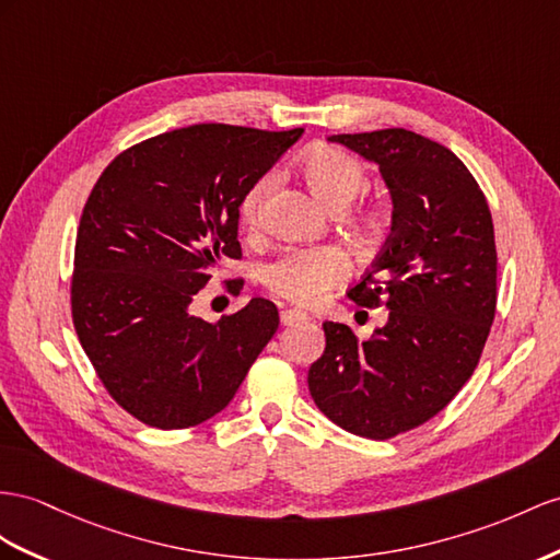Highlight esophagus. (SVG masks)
Here are the masks:
<instances>
[{
	"label": "esophagus",
	"mask_w": 560,
	"mask_h": 560,
	"mask_svg": "<svg viewBox=\"0 0 560 560\" xmlns=\"http://www.w3.org/2000/svg\"><path fill=\"white\" fill-rule=\"evenodd\" d=\"M281 324L283 326H293V324H300V322H307L310 317L305 312H300V310H281Z\"/></svg>",
	"instance_id": "esophagus-1"
}]
</instances>
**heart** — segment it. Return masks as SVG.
<instances>
[{
	"label": "heart",
	"mask_w": 560,
	"mask_h": 560,
	"mask_svg": "<svg viewBox=\"0 0 560 560\" xmlns=\"http://www.w3.org/2000/svg\"><path fill=\"white\" fill-rule=\"evenodd\" d=\"M300 172H303L310 191L331 210L346 208L350 200L366 189L369 182L364 167L352 155L331 147L314 149L300 165ZM269 186L271 177H262L243 194L238 206V218L243 224H255L269 194ZM348 271V257L338 248L289 250L265 269V281L271 291L293 300L298 305H314L336 283L346 279Z\"/></svg>",
	"instance_id": "b5f03b06"
}]
</instances>
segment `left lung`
<instances>
[{"mask_svg": "<svg viewBox=\"0 0 560 560\" xmlns=\"http://www.w3.org/2000/svg\"><path fill=\"white\" fill-rule=\"evenodd\" d=\"M328 141L378 165L390 191V238L348 291L390 312L369 340L326 322L307 385L348 433L388 440L433 419L478 366L497 307L494 224L478 182L442 143L402 127Z\"/></svg>", "mask_w": 560, "mask_h": 560, "instance_id": "1", "label": "left lung"}]
</instances>
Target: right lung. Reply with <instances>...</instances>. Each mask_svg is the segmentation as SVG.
I'll list each match as a JSON object with an SVG mask.
<instances>
[{
  "mask_svg": "<svg viewBox=\"0 0 560 560\" xmlns=\"http://www.w3.org/2000/svg\"><path fill=\"white\" fill-rule=\"evenodd\" d=\"M300 135L182 127L127 149L94 184L75 241L73 322L106 390L141 423L179 430L220 413L277 334L265 298L220 322L194 317L191 303L222 257H241V198Z\"/></svg>",
  "mask_w": 560,
  "mask_h": 560,
  "instance_id": "right-lung-1",
  "label": "right lung"
}]
</instances>
